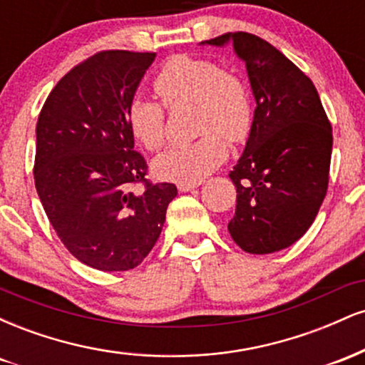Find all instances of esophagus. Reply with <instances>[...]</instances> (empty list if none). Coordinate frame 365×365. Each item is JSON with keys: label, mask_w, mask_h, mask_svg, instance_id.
<instances>
[{"label": "esophagus", "mask_w": 365, "mask_h": 365, "mask_svg": "<svg viewBox=\"0 0 365 365\" xmlns=\"http://www.w3.org/2000/svg\"><path fill=\"white\" fill-rule=\"evenodd\" d=\"M200 185V182H188V183H178V190L180 192H188V190H194Z\"/></svg>", "instance_id": "obj_1"}]
</instances>
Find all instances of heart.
Instances as JSON below:
<instances>
[{
    "instance_id": "obj_1",
    "label": "heart",
    "mask_w": 365,
    "mask_h": 365,
    "mask_svg": "<svg viewBox=\"0 0 365 365\" xmlns=\"http://www.w3.org/2000/svg\"><path fill=\"white\" fill-rule=\"evenodd\" d=\"M154 92L170 110L194 104L199 139L178 144L158 156L154 171L171 182H200L228 156L226 142H244L252 130L254 104L249 87L215 60L188 54L171 56L159 68ZM125 118L142 148L158 150L166 135V110L153 99L133 98Z\"/></svg>"
}]
</instances>
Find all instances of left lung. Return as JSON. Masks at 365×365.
I'll return each mask as SVG.
<instances>
[{
	"mask_svg": "<svg viewBox=\"0 0 365 365\" xmlns=\"http://www.w3.org/2000/svg\"><path fill=\"white\" fill-rule=\"evenodd\" d=\"M226 41L245 61L257 103L244 154L230 171L237 209L228 232L245 252H278L295 244L319 212L333 130L312 81L279 49L249 32L206 44Z\"/></svg>",
	"mask_w": 365,
	"mask_h": 365,
	"instance_id": "obj_1",
	"label": "left lung"
}]
</instances>
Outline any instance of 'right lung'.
Returning a JSON list of instances; mask_svg holds the SVG:
<instances>
[{"label": "right lung", "instance_id": "right-lung-1", "mask_svg": "<svg viewBox=\"0 0 365 365\" xmlns=\"http://www.w3.org/2000/svg\"><path fill=\"white\" fill-rule=\"evenodd\" d=\"M154 56L125 49L92 54L63 75L37 118V194L68 252L99 271L139 266L177 195L173 183L145 178L148 161L133 150L125 118Z\"/></svg>", "mask_w": 365, "mask_h": 365}]
</instances>
